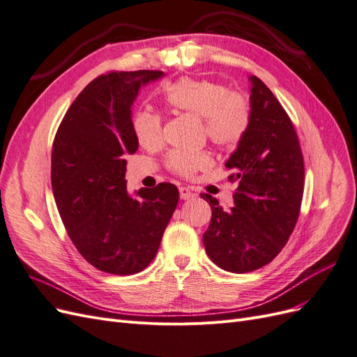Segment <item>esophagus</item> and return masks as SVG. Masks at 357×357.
<instances>
[{
    "label": "esophagus",
    "mask_w": 357,
    "mask_h": 357,
    "mask_svg": "<svg viewBox=\"0 0 357 357\" xmlns=\"http://www.w3.org/2000/svg\"><path fill=\"white\" fill-rule=\"evenodd\" d=\"M178 192H180V198L181 199H192V198H195V192H192L189 188H186V186H181L180 189H178Z\"/></svg>",
    "instance_id": "34e87169"
}]
</instances>
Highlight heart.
Returning <instances> with one entry per match:
<instances>
[{
  "mask_svg": "<svg viewBox=\"0 0 357 357\" xmlns=\"http://www.w3.org/2000/svg\"><path fill=\"white\" fill-rule=\"evenodd\" d=\"M165 102L171 110L202 119L204 135L215 147L235 149L252 123L250 98L240 91H229L223 83L207 79H181L169 86ZM132 132L137 143L147 150H158L165 143L164 122L159 113L138 110L132 116ZM205 152H172L167 168L174 174L190 178L210 165Z\"/></svg>",
  "mask_w": 357,
  "mask_h": 357,
  "instance_id": "obj_1",
  "label": "heart"
}]
</instances>
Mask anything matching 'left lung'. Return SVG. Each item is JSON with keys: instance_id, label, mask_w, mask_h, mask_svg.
<instances>
[{"instance_id": "8db88e82", "label": "left lung", "mask_w": 357, "mask_h": 357, "mask_svg": "<svg viewBox=\"0 0 357 357\" xmlns=\"http://www.w3.org/2000/svg\"><path fill=\"white\" fill-rule=\"evenodd\" d=\"M252 80V123L226 162L236 181L235 205L225 211L208 193L211 222L205 252L225 271L244 274L269 264L283 250L299 218L304 195V156L283 105L257 79Z\"/></svg>"}]
</instances>
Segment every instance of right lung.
<instances>
[{
    "instance_id": "1",
    "label": "right lung",
    "mask_w": 357,
    "mask_h": 357,
    "mask_svg": "<svg viewBox=\"0 0 357 357\" xmlns=\"http://www.w3.org/2000/svg\"><path fill=\"white\" fill-rule=\"evenodd\" d=\"M162 71H110L92 80L70 105L52 150V189L67 234L100 271L129 275L153 261L178 189L159 183L126 190V155L138 150L131 107L139 86Z\"/></svg>"
}]
</instances>
